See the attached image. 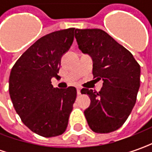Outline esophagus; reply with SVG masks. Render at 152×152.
Returning <instances> with one entry per match:
<instances>
[{"mask_svg":"<svg viewBox=\"0 0 152 152\" xmlns=\"http://www.w3.org/2000/svg\"><path fill=\"white\" fill-rule=\"evenodd\" d=\"M80 87H77V94L78 95H80V94H81V92H80Z\"/></svg>","mask_w":152,"mask_h":152,"instance_id":"esophagus-1","label":"esophagus"}]
</instances>
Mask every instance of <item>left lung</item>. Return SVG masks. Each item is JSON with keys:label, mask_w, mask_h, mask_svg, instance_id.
Segmentation results:
<instances>
[{"label": "left lung", "mask_w": 152, "mask_h": 152, "mask_svg": "<svg viewBox=\"0 0 152 152\" xmlns=\"http://www.w3.org/2000/svg\"><path fill=\"white\" fill-rule=\"evenodd\" d=\"M82 53L93 59V75L103 80L99 93L81 89L90 105L84 112L89 128L107 134L121 128L134 108L140 87V66L133 54L101 29H75Z\"/></svg>", "instance_id": "8db88e82"}]
</instances>
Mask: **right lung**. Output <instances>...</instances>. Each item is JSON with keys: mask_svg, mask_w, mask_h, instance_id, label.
<instances>
[{"mask_svg": "<svg viewBox=\"0 0 152 152\" xmlns=\"http://www.w3.org/2000/svg\"><path fill=\"white\" fill-rule=\"evenodd\" d=\"M75 28L44 36L23 53L12 67L9 92L23 123L38 135L51 137L63 134L76 99V89L53 88L61 58L74 40Z\"/></svg>", "mask_w": 152, "mask_h": 152, "instance_id": "add662e5", "label": "right lung"}]
</instances>
